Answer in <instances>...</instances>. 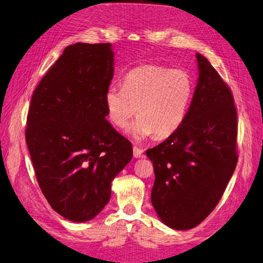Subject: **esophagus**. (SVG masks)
Segmentation results:
<instances>
[{"label":"esophagus","instance_id":"esophagus-1","mask_svg":"<svg viewBox=\"0 0 263 263\" xmlns=\"http://www.w3.org/2000/svg\"><path fill=\"white\" fill-rule=\"evenodd\" d=\"M133 156H135L136 158L143 157V151L141 148L135 146V147H133Z\"/></svg>","mask_w":263,"mask_h":263}]
</instances>
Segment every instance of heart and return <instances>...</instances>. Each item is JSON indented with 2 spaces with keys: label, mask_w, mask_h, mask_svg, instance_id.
Here are the masks:
<instances>
[{
  "label": "heart",
  "mask_w": 263,
  "mask_h": 263,
  "mask_svg": "<svg viewBox=\"0 0 263 263\" xmlns=\"http://www.w3.org/2000/svg\"><path fill=\"white\" fill-rule=\"evenodd\" d=\"M193 96L194 81L188 71L146 65L128 71L122 87H108L105 105L108 118L117 127H124L138 111L127 132L141 141L153 135H173L186 120Z\"/></svg>",
  "instance_id": "heart-1"
}]
</instances>
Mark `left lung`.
<instances>
[{
  "label": "left lung",
  "mask_w": 263,
  "mask_h": 263,
  "mask_svg": "<svg viewBox=\"0 0 263 263\" xmlns=\"http://www.w3.org/2000/svg\"><path fill=\"white\" fill-rule=\"evenodd\" d=\"M196 58L198 82L186 120L146 152L155 172L152 204L177 230L196 227L212 212L238 161L233 93L204 55Z\"/></svg>",
  "instance_id": "obj_1"
}]
</instances>
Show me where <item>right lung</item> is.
<instances>
[{
	"label": "right lung",
	"instance_id": "1",
	"mask_svg": "<svg viewBox=\"0 0 263 263\" xmlns=\"http://www.w3.org/2000/svg\"><path fill=\"white\" fill-rule=\"evenodd\" d=\"M114 75L110 43H76L36 86L25 131L36 179L57 213L93 219L109 202L111 181L132 158V145L106 120Z\"/></svg>",
	"mask_w": 263,
	"mask_h": 263
}]
</instances>
